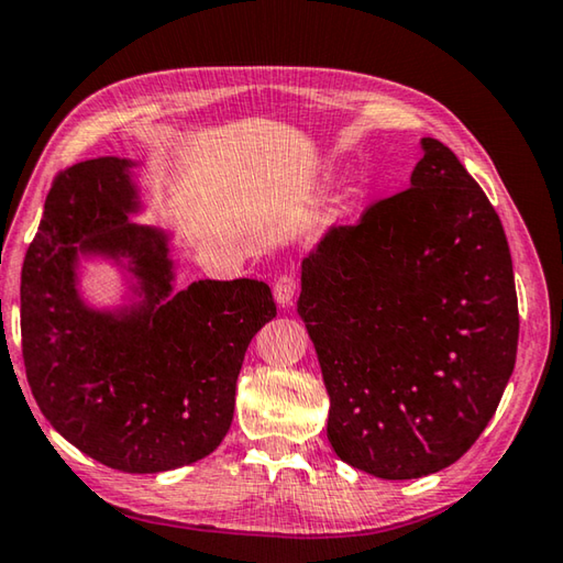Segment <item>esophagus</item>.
<instances>
[{"instance_id":"obj_1","label":"esophagus","mask_w":563,"mask_h":563,"mask_svg":"<svg viewBox=\"0 0 563 563\" xmlns=\"http://www.w3.org/2000/svg\"><path fill=\"white\" fill-rule=\"evenodd\" d=\"M297 276L294 274H279L274 279V299L282 303V307H287V303H291V299H294V294H297Z\"/></svg>"}]
</instances>
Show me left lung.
<instances>
[{
  "label": "left lung",
  "mask_w": 563,
  "mask_h": 563,
  "mask_svg": "<svg viewBox=\"0 0 563 563\" xmlns=\"http://www.w3.org/2000/svg\"><path fill=\"white\" fill-rule=\"evenodd\" d=\"M422 151L408 190L329 227L301 264L329 442L383 479L426 477L465 455L517 361L505 227L448 145L422 137Z\"/></svg>",
  "instance_id": "1"
}]
</instances>
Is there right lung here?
Segmentation results:
<instances>
[{"instance_id":"1","label":"right lung","mask_w":563,"mask_h":563,"mask_svg":"<svg viewBox=\"0 0 563 563\" xmlns=\"http://www.w3.org/2000/svg\"><path fill=\"white\" fill-rule=\"evenodd\" d=\"M118 157L58 173L22 269V356L38 410L88 457L153 475L220 445L246 346L276 317L264 282H192L170 297L167 236L128 224L135 185ZM78 251L131 255L146 301L131 314L77 299Z\"/></svg>"}]
</instances>
